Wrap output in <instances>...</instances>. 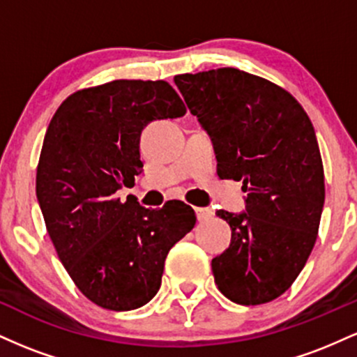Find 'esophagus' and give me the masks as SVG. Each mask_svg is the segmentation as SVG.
I'll return each mask as SVG.
<instances>
[{"label": "esophagus", "mask_w": 357, "mask_h": 357, "mask_svg": "<svg viewBox=\"0 0 357 357\" xmlns=\"http://www.w3.org/2000/svg\"><path fill=\"white\" fill-rule=\"evenodd\" d=\"M195 211H196V216H198V221H206L213 218V215H215L210 208H195Z\"/></svg>", "instance_id": "1"}]
</instances>
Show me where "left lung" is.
<instances>
[{
    "label": "left lung",
    "mask_w": 357,
    "mask_h": 357,
    "mask_svg": "<svg viewBox=\"0 0 357 357\" xmlns=\"http://www.w3.org/2000/svg\"><path fill=\"white\" fill-rule=\"evenodd\" d=\"M174 84L211 137L216 173L248 192L247 211H216L231 243L211 260L215 284L240 305L273 301L317 240L326 186L312 122L287 90L238 68L183 73Z\"/></svg>",
    "instance_id": "left-lung-1"
}]
</instances>
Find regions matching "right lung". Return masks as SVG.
I'll return each mask as SVG.
<instances>
[{
	"label": "right lung",
	"instance_id": "1",
	"mask_svg": "<svg viewBox=\"0 0 357 357\" xmlns=\"http://www.w3.org/2000/svg\"><path fill=\"white\" fill-rule=\"evenodd\" d=\"M184 114L165 80H114L72 93L52 117L36 198L65 270L102 309L147 304L161 287L169 250L195 227V211L183 202L147 210L132 198H116L142 171V129Z\"/></svg>",
	"mask_w": 357,
	"mask_h": 357
}]
</instances>
